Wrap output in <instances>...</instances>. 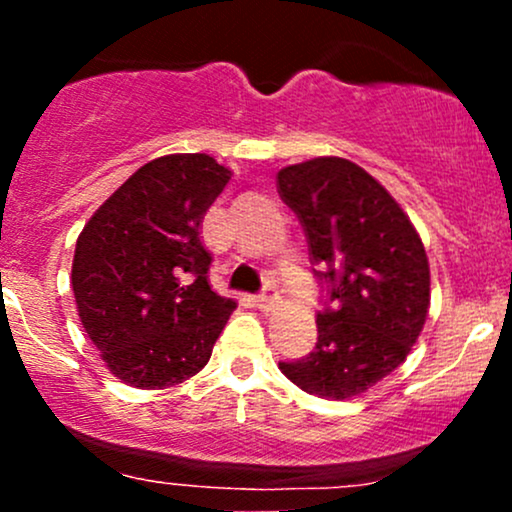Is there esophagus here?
<instances>
[{"label": "esophagus", "mask_w": 512, "mask_h": 512, "mask_svg": "<svg viewBox=\"0 0 512 512\" xmlns=\"http://www.w3.org/2000/svg\"><path fill=\"white\" fill-rule=\"evenodd\" d=\"M255 303H257V308H260V310H272L274 305L279 303V293H276V289L269 286V289H264L260 296H255Z\"/></svg>", "instance_id": "esophagus-1"}]
</instances>
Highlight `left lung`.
I'll return each instance as SVG.
<instances>
[{
  "label": "left lung",
  "instance_id": "left-lung-1",
  "mask_svg": "<svg viewBox=\"0 0 512 512\" xmlns=\"http://www.w3.org/2000/svg\"><path fill=\"white\" fill-rule=\"evenodd\" d=\"M276 190L301 221L325 289L315 349L281 361V373L317 397L361 395L402 366L424 330L431 303L424 243L390 192L346 158L281 168Z\"/></svg>",
  "mask_w": 512,
  "mask_h": 512
}]
</instances>
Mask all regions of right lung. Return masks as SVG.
Here are the masks:
<instances>
[{"instance_id":"right-lung-1","label":"right lung","mask_w":512,"mask_h":512,"mask_svg":"<svg viewBox=\"0 0 512 512\" xmlns=\"http://www.w3.org/2000/svg\"><path fill=\"white\" fill-rule=\"evenodd\" d=\"M228 180L231 170L207 154L154 158L76 240L81 325L122 383L161 390L207 366L236 301L211 291L199 223Z\"/></svg>"}]
</instances>
